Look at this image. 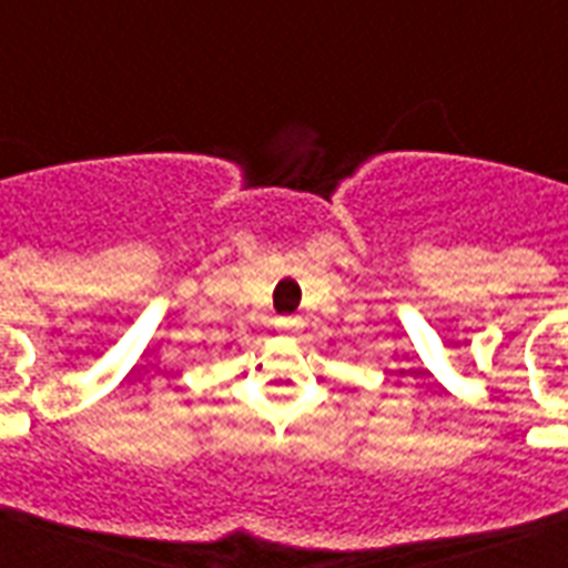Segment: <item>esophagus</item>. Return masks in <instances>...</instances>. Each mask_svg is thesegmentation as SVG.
<instances>
[{
    "instance_id": "esophagus-1",
    "label": "esophagus",
    "mask_w": 568,
    "mask_h": 568,
    "mask_svg": "<svg viewBox=\"0 0 568 568\" xmlns=\"http://www.w3.org/2000/svg\"><path fill=\"white\" fill-rule=\"evenodd\" d=\"M276 324L283 327V331H294V327H301V318L297 315H283V318H276Z\"/></svg>"
}]
</instances>
